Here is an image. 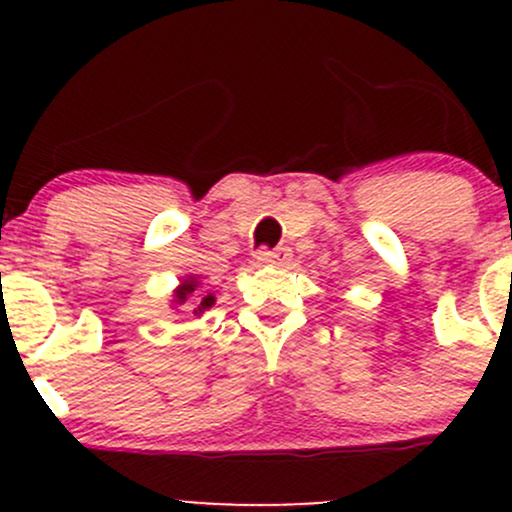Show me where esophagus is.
<instances>
[{
    "instance_id": "obj_1",
    "label": "esophagus",
    "mask_w": 512,
    "mask_h": 512,
    "mask_svg": "<svg viewBox=\"0 0 512 512\" xmlns=\"http://www.w3.org/2000/svg\"><path fill=\"white\" fill-rule=\"evenodd\" d=\"M257 262L260 265H287L289 257H292V252L287 250V247H277V250H270V247H260V250L255 252Z\"/></svg>"
}]
</instances>
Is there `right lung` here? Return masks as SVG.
<instances>
[{
    "mask_svg": "<svg viewBox=\"0 0 512 512\" xmlns=\"http://www.w3.org/2000/svg\"><path fill=\"white\" fill-rule=\"evenodd\" d=\"M198 285H200V282L195 280V277H188V280H183V285L175 289V304L188 302V297L195 292V287H198ZM213 304H215V297H213V294H208V297H203V302L198 304V309H195V312H203V309L213 307Z\"/></svg>",
    "mask_w": 512,
    "mask_h": 512,
    "instance_id": "1",
    "label": "right lung"
}]
</instances>
